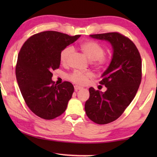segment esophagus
<instances>
[{"mask_svg":"<svg viewBox=\"0 0 157 157\" xmlns=\"http://www.w3.org/2000/svg\"><path fill=\"white\" fill-rule=\"evenodd\" d=\"M81 89V86H74V89H75V91H78V90H80Z\"/></svg>","mask_w":157,"mask_h":157,"instance_id":"34e87169","label":"esophagus"}]
</instances>
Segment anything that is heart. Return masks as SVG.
Listing matches in <instances>:
<instances>
[{
  "label": "heart",
  "mask_w": 157,
  "mask_h": 157,
  "mask_svg": "<svg viewBox=\"0 0 157 157\" xmlns=\"http://www.w3.org/2000/svg\"><path fill=\"white\" fill-rule=\"evenodd\" d=\"M81 49L88 59L91 61V63L98 69H102L106 67L109 62V57L104 54L105 49L101 45L93 40L86 41L81 44ZM74 49L71 46L64 48L60 53V61L63 64H66L69 61ZM92 74L89 72H82L74 71L68 75V80L78 85H84L87 83Z\"/></svg>",
  "instance_id": "heart-1"
}]
</instances>
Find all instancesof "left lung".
Returning a JSON list of instances; mask_svg holds the SVG:
<instances>
[{
  "mask_svg": "<svg viewBox=\"0 0 157 157\" xmlns=\"http://www.w3.org/2000/svg\"><path fill=\"white\" fill-rule=\"evenodd\" d=\"M90 36L108 40L113 49L110 65L99 82L107 90L102 93L89 88L90 96L85 104L86 113L92 121L106 124L121 117L136 96L142 76L141 59L132 40L118 32Z\"/></svg>",
  "mask_w": 157,
  "mask_h": 157,
  "instance_id": "obj_1",
  "label": "left lung"
}]
</instances>
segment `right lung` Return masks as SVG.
I'll list each match as a JSON object with an SVG mask.
<instances>
[{"instance_id":"obj_1","label":"right lung","mask_w":157,"mask_h":157,"mask_svg":"<svg viewBox=\"0 0 157 157\" xmlns=\"http://www.w3.org/2000/svg\"><path fill=\"white\" fill-rule=\"evenodd\" d=\"M80 36L40 32L28 38L19 51L16 66L19 89L28 107L42 119H55L67 108L74 86L68 81L55 84L51 71L59 68L61 51Z\"/></svg>"}]
</instances>
